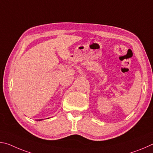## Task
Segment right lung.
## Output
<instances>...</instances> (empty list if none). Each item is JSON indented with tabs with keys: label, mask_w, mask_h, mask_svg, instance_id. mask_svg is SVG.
I'll list each match as a JSON object with an SVG mask.
<instances>
[{
	"label": "right lung",
	"mask_w": 153,
	"mask_h": 153,
	"mask_svg": "<svg viewBox=\"0 0 153 153\" xmlns=\"http://www.w3.org/2000/svg\"><path fill=\"white\" fill-rule=\"evenodd\" d=\"M39 121H40V120H39Z\"/></svg>",
	"instance_id": "right-lung-1"
}]
</instances>
